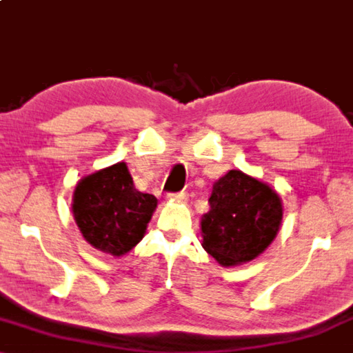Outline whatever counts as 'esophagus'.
I'll return each mask as SVG.
<instances>
[{"instance_id": "obj_1", "label": "esophagus", "mask_w": 353, "mask_h": 353, "mask_svg": "<svg viewBox=\"0 0 353 353\" xmlns=\"http://www.w3.org/2000/svg\"><path fill=\"white\" fill-rule=\"evenodd\" d=\"M169 199H172V200H176V202H184V200L188 199V195H186V192H172V194H169Z\"/></svg>"}]
</instances>
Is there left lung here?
<instances>
[{
	"instance_id": "1",
	"label": "left lung",
	"mask_w": 353,
	"mask_h": 353,
	"mask_svg": "<svg viewBox=\"0 0 353 353\" xmlns=\"http://www.w3.org/2000/svg\"><path fill=\"white\" fill-rule=\"evenodd\" d=\"M210 211L202 218V246L222 267L256 259L274 240L283 203L268 184L229 170L213 184Z\"/></svg>"
}]
</instances>
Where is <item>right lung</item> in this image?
Returning <instances> with one entry per match:
<instances>
[{
	"label": "right lung",
	"mask_w": 353,
	"mask_h": 353,
	"mask_svg": "<svg viewBox=\"0 0 353 353\" xmlns=\"http://www.w3.org/2000/svg\"><path fill=\"white\" fill-rule=\"evenodd\" d=\"M72 213L91 246L120 257L142 240L158 199L135 189L126 162H117L77 183Z\"/></svg>",
	"instance_id": "1"
}]
</instances>
